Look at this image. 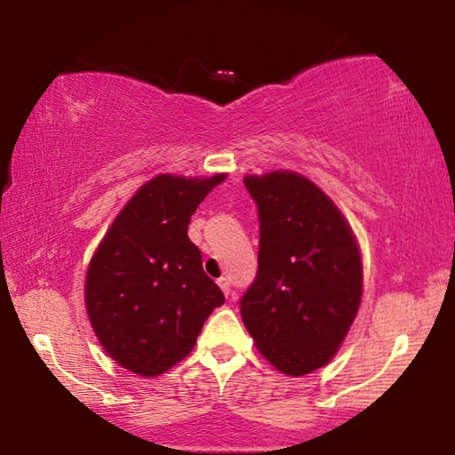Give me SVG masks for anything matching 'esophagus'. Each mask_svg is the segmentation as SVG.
I'll use <instances>...</instances> for the list:
<instances>
[{
  "mask_svg": "<svg viewBox=\"0 0 455 455\" xmlns=\"http://www.w3.org/2000/svg\"><path fill=\"white\" fill-rule=\"evenodd\" d=\"M217 285H220L221 291H223V294H226V296L232 294V288H229V279H228V277H220V279H217Z\"/></svg>",
  "mask_w": 455,
  "mask_h": 455,
  "instance_id": "34e87169",
  "label": "esophagus"
}]
</instances>
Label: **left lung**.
I'll return each instance as SVG.
<instances>
[{
    "label": "left lung",
    "instance_id": "1",
    "mask_svg": "<svg viewBox=\"0 0 455 455\" xmlns=\"http://www.w3.org/2000/svg\"><path fill=\"white\" fill-rule=\"evenodd\" d=\"M259 207L257 279L240 300L259 352L283 375H308L339 350L363 298V259L341 211L296 172L246 176Z\"/></svg>",
    "mask_w": 455,
    "mask_h": 455
}]
</instances>
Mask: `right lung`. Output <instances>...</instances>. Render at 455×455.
Returning a JSON list of instances; mask_svg holds the SVG:
<instances>
[{"label":"right lung","instance_id":"add662e5","mask_svg":"<svg viewBox=\"0 0 455 455\" xmlns=\"http://www.w3.org/2000/svg\"><path fill=\"white\" fill-rule=\"evenodd\" d=\"M226 176L148 180L92 254L84 282L91 327L136 375L157 377L188 356L207 316L226 302L188 238L192 213Z\"/></svg>","mask_w":455,"mask_h":455}]
</instances>
